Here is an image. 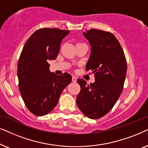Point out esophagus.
I'll use <instances>...</instances> for the list:
<instances>
[{
    "mask_svg": "<svg viewBox=\"0 0 148 148\" xmlns=\"http://www.w3.org/2000/svg\"><path fill=\"white\" fill-rule=\"evenodd\" d=\"M76 80H77V78L75 76H73L72 78V81L74 82H76Z\"/></svg>",
    "mask_w": 148,
    "mask_h": 148,
    "instance_id": "1",
    "label": "esophagus"
}]
</instances>
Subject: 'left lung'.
<instances>
[{
  "mask_svg": "<svg viewBox=\"0 0 148 148\" xmlns=\"http://www.w3.org/2000/svg\"><path fill=\"white\" fill-rule=\"evenodd\" d=\"M91 46L86 71H92L94 83L78 78L80 91L76 103L84 115L98 119L112 109L121 95L127 74V60L119 40L109 32L92 29L83 33Z\"/></svg>",
  "mask_w": 148,
  "mask_h": 148,
  "instance_id": "8db88e82",
  "label": "left lung"
}]
</instances>
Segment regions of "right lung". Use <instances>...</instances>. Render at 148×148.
Returning <instances> with one entry per match:
<instances>
[{
	"mask_svg": "<svg viewBox=\"0 0 148 148\" xmlns=\"http://www.w3.org/2000/svg\"><path fill=\"white\" fill-rule=\"evenodd\" d=\"M68 30L40 28L27 39L17 65L19 89L25 106L34 115L42 116L54 109L72 76L65 72L56 75L49 71V60L58 57L63 38Z\"/></svg>",
	"mask_w": 148,
	"mask_h": 148,
	"instance_id": "obj_1",
	"label": "right lung"
}]
</instances>
